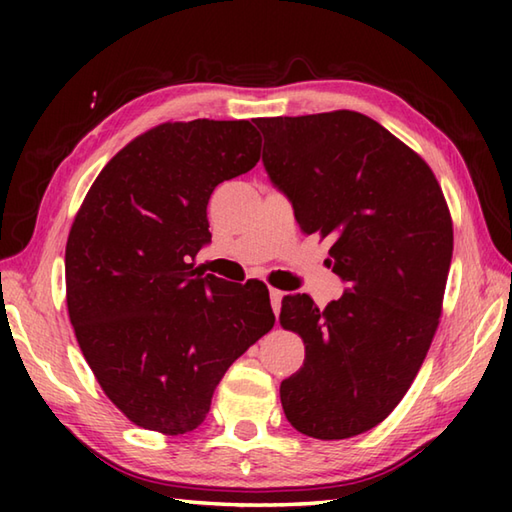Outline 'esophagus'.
<instances>
[{
	"instance_id": "1",
	"label": "esophagus",
	"mask_w": 512,
	"mask_h": 512,
	"mask_svg": "<svg viewBox=\"0 0 512 512\" xmlns=\"http://www.w3.org/2000/svg\"><path fill=\"white\" fill-rule=\"evenodd\" d=\"M281 299H284V292L277 288H270V306H273L275 314H279V310H281Z\"/></svg>"
}]
</instances>
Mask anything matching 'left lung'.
<instances>
[{
	"mask_svg": "<svg viewBox=\"0 0 512 512\" xmlns=\"http://www.w3.org/2000/svg\"><path fill=\"white\" fill-rule=\"evenodd\" d=\"M264 167L306 235L330 237L341 299L281 301L306 361L279 387L297 431L345 440L396 409L429 352L453 255L447 200L427 162L350 110L255 118Z\"/></svg>",
	"mask_w": 512,
	"mask_h": 512,
	"instance_id": "1",
	"label": "left lung"
}]
</instances>
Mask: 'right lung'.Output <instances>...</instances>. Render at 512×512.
Masks as SVG:
<instances>
[{"mask_svg": "<svg viewBox=\"0 0 512 512\" xmlns=\"http://www.w3.org/2000/svg\"><path fill=\"white\" fill-rule=\"evenodd\" d=\"M250 121L162 123L107 162L65 244V299L105 396L165 436L198 429L226 369L275 325L262 281L193 268L211 242L206 204L250 171Z\"/></svg>", "mask_w": 512, "mask_h": 512, "instance_id": "obj_1", "label": "right lung"}]
</instances>
